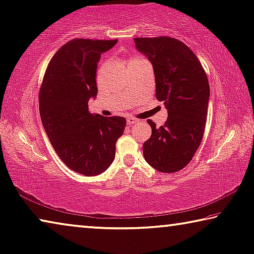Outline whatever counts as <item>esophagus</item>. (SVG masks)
Listing matches in <instances>:
<instances>
[{
    "label": "esophagus",
    "mask_w": 254,
    "mask_h": 254,
    "mask_svg": "<svg viewBox=\"0 0 254 254\" xmlns=\"http://www.w3.org/2000/svg\"><path fill=\"white\" fill-rule=\"evenodd\" d=\"M127 126H133V124L138 123V120L133 119V118H128V119L127 120Z\"/></svg>",
    "instance_id": "1"
}]
</instances>
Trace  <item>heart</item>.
Returning a JSON list of instances; mask_svg holds the SVG:
<instances>
[{
  "label": "heart",
  "instance_id": "obj_1",
  "mask_svg": "<svg viewBox=\"0 0 254 254\" xmlns=\"http://www.w3.org/2000/svg\"><path fill=\"white\" fill-rule=\"evenodd\" d=\"M135 61H139V60H138V59H134V60H131V61H130V62H128V64H130V63H133V62H135Z\"/></svg>",
  "mask_w": 254,
  "mask_h": 254
}]
</instances>
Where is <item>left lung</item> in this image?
<instances>
[{"mask_svg":"<svg viewBox=\"0 0 254 254\" xmlns=\"http://www.w3.org/2000/svg\"><path fill=\"white\" fill-rule=\"evenodd\" d=\"M135 47L150 60L156 98L164 102L168 118L143 143V157L155 170L174 173L191 162L206 127L210 89L206 72L195 54L179 39L159 36L134 38Z\"/></svg>","mask_w":254,"mask_h":254,"instance_id":"obj_1","label":"left lung"}]
</instances>
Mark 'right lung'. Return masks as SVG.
I'll list each match as a JSON object with an SVG mask.
<instances>
[{
	"label": "right lung",
	"mask_w": 254,
	"mask_h": 254,
	"mask_svg": "<svg viewBox=\"0 0 254 254\" xmlns=\"http://www.w3.org/2000/svg\"><path fill=\"white\" fill-rule=\"evenodd\" d=\"M116 43L76 38L64 44L48 63L39 90L40 119L52 146L70 170L86 176L111 166L127 126L122 116L88 111V102L98 91L97 63Z\"/></svg>",
	"instance_id": "1"
}]
</instances>
